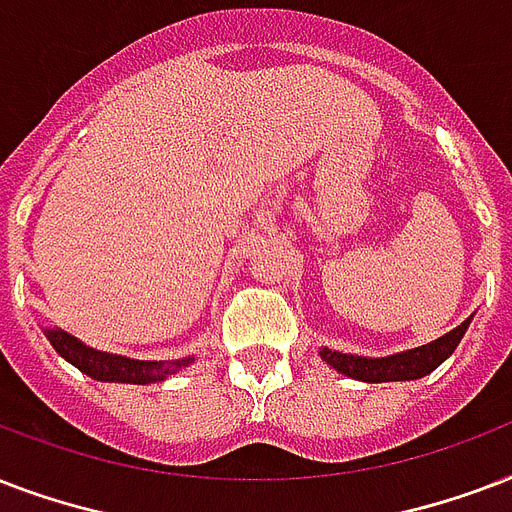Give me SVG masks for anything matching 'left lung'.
Returning a JSON list of instances; mask_svg holds the SVG:
<instances>
[{
	"label": "left lung",
	"mask_w": 512,
	"mask_h": 512,
	"mask_svg": "<svg viewBox=\"0 0 512 512\" xmlns=\"http://www.w3.org/2000/svg\"><path fill=\"white\" fill-rule=\"evenodd\" d=\"M470 320H473V315L465 323H459L454 331L438 336L435 342L414 347V350L395 352V355H387V358H366V355H350V352L328 350V347H320L318 355L326 360L328 366L336 368L339 374L358 379V382H411V379H422V376L433 374L435 368L457 350V344L462 342Z\"/></svg>",
	"instance_id": "left-lung-1"
}]
</instances>
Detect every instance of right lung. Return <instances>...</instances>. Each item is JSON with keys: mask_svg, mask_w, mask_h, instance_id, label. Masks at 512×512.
<instances>
[{"mask_svg": "<svg viewBox=\"0 0 512 512\" xmlns=\"http://www.w3.org/2000/svg\"><path fill=\"white\" fill-rule=\"evenodd\" d=\"M47 342L53 344V350L66 358L82 374L98 382H120V384H154L165 382L168 376L178 374L181 368L192 366L194 355L176 360H136L114 352L95 350L79 342L77 336L66 334L61 328H45Z\"/></svg>", "mask_w": 512, "mask_h": 512, "instance_id": "add662e5", "label": "right lung"}]
</instances>
